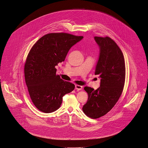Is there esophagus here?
Here are the masks:
<instances>
[{"instance_id": "34e87169", "label": "esophagus", "mask_w": 148, "mask_h": 148, "mask_svg": "<svg viewBox=\"0 0 148 148\" xmlns=\"http://www.w3.org/2000/svg\"><path fill=\"white\" fill-rule=\"evenodd\" d=\"M75 89L77 90H82L83 87L81 86H79V85H75Z\"/></svg>"}]
</instances>
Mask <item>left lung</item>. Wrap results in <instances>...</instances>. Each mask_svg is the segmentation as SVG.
Instances as JSON below:
<instances>
[{
  "label": "left lung",
  "instance_id": "1",
  "mask_svg": "<svg viewBox=\"0 0 148 148\" xmlns=\"http://www.w3.org/2000/svg\"><path fill=\"white\" fill-rule=\"evenodd\" d=\"M100 48L95 75L100 78L97 90L85 87L88 98L83 105L84 114L93 119L107 114L118 101L123 90L125 68L124 56L121 49L109 37H94Z\"/></svg>",
  "mask_w": 148,
  "mask_h": 148
}]
</instances>
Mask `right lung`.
<instances>
[{"mask_svg":"<svg viewBox=\"0 0 148 148\" xmlns=\"http://www.w3.org/2000/svg\"><path fill=\"white\" fill-rule=\"evenodd\" d=\"M83 38L64 33L46 34L30 51L25 64V78L30 98L40 111L51 113L57 110L62 97L74 90V84L56 75L55 66L64 61L71 47Z\"/></svg>","mask_w":148,"mask_h":148,"instance_id":"1","label":"right lung"}]
</instances>
